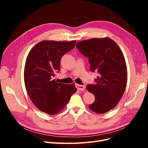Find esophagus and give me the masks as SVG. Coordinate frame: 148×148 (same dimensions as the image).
Wrapping results in <instances>:
<instances>
[{
	"label": "esophagus",
	"instance_id": "1",
	"mask_svg": "<svg viewBox=\"0 0 148 148\" xmlns=\"http://www.w3.org/2000/svg\"><path fill=\"white\" fill-rule=\"evenodd\" d=\"M85 85H80L79 84H75V88L80 90H83L85 89Z\"/></svg>",
	"mask_w": 148,
	"mask_h": 148
}]
</instances>
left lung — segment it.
I'll return each mask as SVG.
<instances>
[{"mask_svg":"<svg viewBox=\"0 0 148 148\" xmlns=\"http://www.w3.org/2000/svg\"><path fill=\"white\" fill-rule=\"evenodd\" d=\"M76 47L88 58L90 71L98 74L95 84L86 86L95 98L89 108L99 114L111 110L122 97L127 83V66L121 50L109 38L82 41Z\"/></svg>","mask_w":148,"mask_h":148,"instance_id":"left-lung-1","label":"left lung"}]
</instances>
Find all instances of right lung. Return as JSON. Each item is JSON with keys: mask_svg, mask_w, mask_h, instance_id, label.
Masks as SVG:
<instances>
[{"mask_svg": "<svg viewBox=\"0 0 148 148\" xmlns=\"http://www.w3.org/2000/svg\"><path fill=\"white\" fill-rule=\"evenodd\" d=\"M76 41H42L32 49L26 59L24 78L27 94L34 104L50 115L60 112L77 91L74 84L54 79L60 71V60L74 49Z\"/></svg>", "mask_w": 148, "mask_h": 148, "instance_id": "add662e5", "label": "right lung"}]
</instances>
